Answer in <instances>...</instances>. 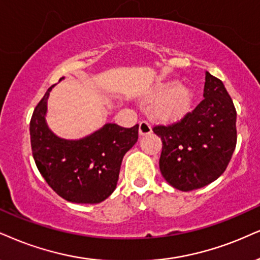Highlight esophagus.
Masks as SVG:
<instances>
[{"instance_id":"1","label":"esophagus","mask_w":260,"mask_h":260,"mask_svg":"<svg viewBox=\"0 0 260 260\" xmlns=\"http://www.w3.org/2000/svg\"><path fill=\"white\" fill-rule=\"evenodd\" d=\"M140 135L143 136V135H148V134L152 133V126H150V124L148 123L147 120H142L140 123V130H139Z\"/></svg>"}]
</instances>
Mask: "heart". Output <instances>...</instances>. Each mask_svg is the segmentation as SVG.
I'll list each match as a JSON object with an SVG mask.
<instances>
[{"label": "heart", "instance_id": "b5f03b06", "mask_svg": "<svg viewBox=\"0 0 260 260\" xmlns=\"http://www.w3.org/2000/svg\"><path fill=\"white\" fill-rule=\"evenodd\" d=\"M152 100L156 101L154 112L160 119H177L189 111L193 95L187 86L177 81L162 82L156 85L152 95Z\"/></svg>", "mask_w": 260, "mask_h": 260}]
</instances>
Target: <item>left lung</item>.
<instances>
[{
    "mask_svg": "<svg viewBox=\"0 0 260 260\" xmlns=\"http://www.w3.org/2000/svg\"><path fill=\"white\" fill-rule=\"evenodd\" d=\"M204 100L181 119L158 124L162 177L182 191L203 188L225 171L238 141L236 110L220 79L206 72Z\"/></svg>",
    "mask_w": 260,
    "mask_h": 260,
    "instance_id": "left-lung-1",
    "label": "left lung"
}]
</instances>
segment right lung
Segmentation results:
<instances>
[{"instance_id":"1","label":"right lung","mask_w":260,"mask_h":260,"mask_svg":"<svg viewBox=\"0 0 260 260\" xmlns=\"http://www.w3.org/2000/svg\"><path fill=\"white\" fill-rule=\"evenodd\" d=\"M54 85L38 102L30 121L31 149L38 171L55 193L76 204H99L113 193L125 153L137 142L139 125L106 124L78 141L60 139L48 129L44 114Z\"/></svg>"}]
</instances>
